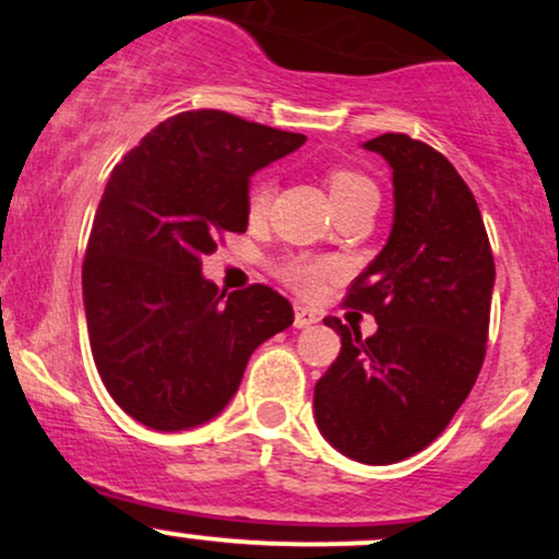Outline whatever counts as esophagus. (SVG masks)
Returning a JSON list of instances; mask_svg holds the SVG:
<instances>
[{
  "instance_id": "34e87169",
  "label": "esophagus",
  "mask_w": 559,
  "mask_h": 559,
  "mask_svg": "<svg viewBox=\"0 0 559 559\" xmlns=\"http://www.w3.org/2000/svg\"><path fill=\"white\" fill-rule=\"evenodd\" d=\"M318 323V312L310 310V307H301L297 305L294 307V325L297 329H310V325Z\"/></svg>"
}]
</instances>
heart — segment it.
<instances>
[{
	"mask_svg": "<svg viewBox=\"0 0 559 559\" xmlns=\"http://www.w3.org/2000/svg\"><path fill=\"white\" fill-rule=\"evenodd\" d=\"M325 186H329V194L333 199V207L344 199L360 194V191H370L376 189L370 183V178H365L362 173H355L349 168H333L325 173ZM271 197H273V186L267 178H258L252 181L247 191V215L252 221H260L262 215L267 213L271 207ZM278 278L284 281L288 288H294L297 294H318L323 288L325 281L333 275V265L329 260H316V258H288L278 265Z\"/></svg>",
	"mask_w": 559,
	"mask_h": 559,
	"instance_id": "b5f03b06",
	"label": "heart"
}]
</instances>
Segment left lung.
<instances>
[{"label":"left lung","instance_id":"1","mask_svg":"<svg viewBox=\"0 0 559 559\" xmlns=\"http://www.w3.org/2000/svg\"><path fill=\"white\" fill-rule=\"evenodd\" d=\"M365 150L391 165L394 226L344 307L373 316L378 331L362 338L325 318L342 352L316 383V420L346 457L391 465L441 436L476 383L493 254L476 197L441 152L407 133H383Z\"/></svg>","mask_w":559,"mask_h":559}]
</instances>
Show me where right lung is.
<instances>
[{
    "mask_svg": "<svg viewBox=\"0 0 559 559\" xmlns=\"http://www.w3.org/2000/svg\"><path fill=\"white\" fill-rule=\"evenodd\" d=\"M301 144V133L189 110L115 165L83 260V307L102 383L133 420L186 431L215 418L252 352L294 323L271 286L226 297L202 258L247 230L249 176Z\"/></svg>",
    "mask_w": 559,
    "mask_h": 559,
    "instance_id": "right-lung-1",
    "label": "right lung"
}]
</instances>
